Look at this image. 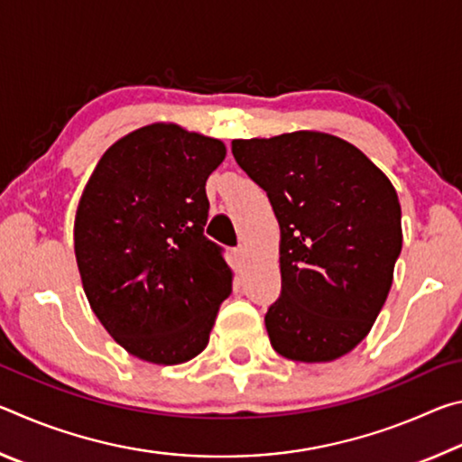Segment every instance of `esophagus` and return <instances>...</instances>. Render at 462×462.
<instances>
[{
    "label": "esophagus",
    "mask_w": 462,
    "mask_h": 462,
    "mask_svg": "<svg viewBox=\"0 0 462 462\" xmlns=\"http://www.w3.org/2000/svg\"><path fill=\"white\" fill-rule=\"evenodd\" d=\"M234 259H236L238 263H245V259H246V248H245V246L234 248Z\"/></svg>",
    "instance_id": "1"
}]
</instances>
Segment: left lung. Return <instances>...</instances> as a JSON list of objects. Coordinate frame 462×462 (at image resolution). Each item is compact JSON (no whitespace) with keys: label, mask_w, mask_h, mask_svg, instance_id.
<instances>
[{"label":"left lung","mask_w":462,"mask_h":462,"mask_svg":"<svg viewBox=\"0 0 462 462\" xmlns=\"http://www.w3.org/2000/svg\"><path fill=\"white\" fill-rule=\"evenodd\" d=\"M240 169L277 216L281 297L273 348L300 363L350 353L377 319L402 253L395 187L355 144L326 132L232 140Z\"/></svg>","instance_id":"left-lung-1"}]
</instances>
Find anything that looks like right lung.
Wrapping results in <instances>:
<instances>
[{"mask_svg": "<svg viewBox=\"0 0 462 462\" xmlns=\"http://www.w3.org/2000/svg\"><path fill=\"white\" fill-rule=\"evenodd\" d=\"M222 140L154 122L114 143L75 216V259L93 314L124 350L181 365L209 342L232 291L222 248L203 236L206 181Z\"/></svg>", "mask_w": 462, "mask_h": 462, "instance_id": "obj_1", "label": "right lung"}]
</instances>
